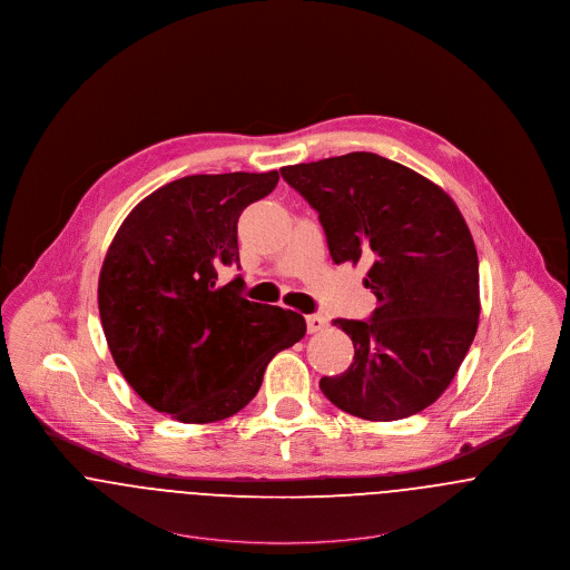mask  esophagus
<instances>
[{"label": "esophagus", "instance_id": "1", "mask_svg": "<svg viewBox=\"0 0 570 570\" xmlns=\"http://www.w3.org/2000/svg\"><path fill=\"white\" fill-rule=\"evenodd\" d=\"M305 325H307L309 334H316V332H323L327 327V318L321 316V314H307Z\"/></svg>", "mask_w": 570, "mask_h": 570}]
</instances>
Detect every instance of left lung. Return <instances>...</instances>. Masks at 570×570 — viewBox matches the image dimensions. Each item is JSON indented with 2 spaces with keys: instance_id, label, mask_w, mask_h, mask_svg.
Masks as SVG:
<instances>
[{
  "instance_id": "8db88e82",
  "label": "left lung",
  "mask_w": 570,
  "mask_h": 570,
  "mask_svg": "<svg viewBox=\"0 0 570 570\" xmlns=\"http://www.w3.org/2000/svg\"><path fill=\"white\" fill-rule=\"evenodd\" d=\"M282 178L318 213L335 265L364 263L368 321L335 318L353 364L323 376L337 409L392 422L431 406L468 355L480 316L478 254L454 200L374 153L297 164Z\"/></svg>"
}]
</instances>
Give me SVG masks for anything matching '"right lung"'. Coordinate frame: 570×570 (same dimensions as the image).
Returning <instances> with one entry per match:
<instances>
[{"label":"right lung","mask_w":570,"mask_h":570,"mask_svg":"<svg viewBox=\"0 0 570 570\" xmlns=\"http://www.w3.org/2000/svg\"><path fill=\"white\" fill-rule=\"evenodd\" d=\"M277 169L194 174L139 202L114 236L99 277L107 346L137 396L178 422L208 424L252 401L267 364L305 335L293 309L249 302L236 222L268 196Z\"/></svg>","instance_id":"right-lung-1"}]
</instances>
